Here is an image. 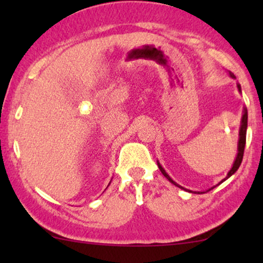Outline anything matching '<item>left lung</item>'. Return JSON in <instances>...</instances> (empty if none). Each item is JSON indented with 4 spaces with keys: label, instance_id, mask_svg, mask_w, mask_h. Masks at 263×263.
I'll use <instances>...</instances> for the list:
<instances>
[{
    "label": "left lung",
    "instance_id": "8db88e82",
    "mask_svg": "<svg viewBox=\"0 0 263 263\" xmlns=\"http://www.w3.org/2000/svg\"><path fill=\"white\" fill-rule=\"evenodd\" d=\"M230 77H231L232 79H236V77L235 75H233V73H231V71H230ZM237 88H238V91L239 92H242L240 91V85L239 84H237ZM247 128H248V110H247V107H244L243 109V115H242V120H240V127H239V139H238V146H237V156H236V159H235V161H233V164H232V167L230 168V171H229V174L226 175V177L224 178V179H221L220 182L218 183L217 185H219L220 184V183H222V182H225L226 179L228 178H230L231 177V176L235 174V172L238 170V167H239V165H240V163H242V159H243V153H244V147H246V140H247ZM158 167H159V170L161 171V174H163L165 177H166L168 181H170L172 184L174 185H176V186H178V188H181V189H183V190H185V192H189V193H197V194H201V193H204V192H192V190H189V189H185V188H183V186H181L179 184H177V183H176L174 179H172L170 176H168L167 174H166V171L164 170V167L161 166L160 165V163L159 161H158ZM217 185H214V186H212L211 189H213V188H215V186ZM211 189H208V190H211ZM207 190V192H208Z\"/></svg>",
    "mask_w": 263,
    "mask_h": 263
}]
</instances>
